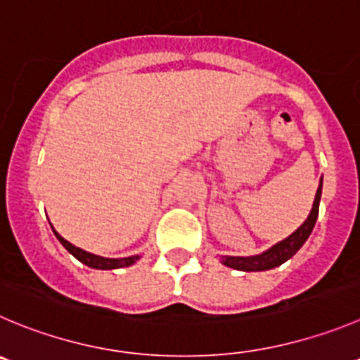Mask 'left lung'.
<instances>
[{"mask_svg": "<svg viewBox=\"0 0 360 360\" xmlns=\"http://www.w3.org/2000/svg\"><path fill=\"white\" fill-rule=\"evenodd\" d=\"M320 198H321V182L318 186L316 196H314L313 208H311L309 217L306 219L302 226L297 229L295 233L290 235L288 238H285L283 242L276 244L274 248H270L269 251L262 252L258 256H248V258H242V256H224L222 263L226 266H231V269L237 270H245V272H258V270H269L274 266H279L281 263H285L286 259L292 258L300 248H302L304 242L307 240V237L311 235L314 228V222L318 217V208H320Z\"/></svg>", "mask_w": 360, "mask_h": 360, "instance_id": "left-lung-1", "label": "left lung"}]
</instances>
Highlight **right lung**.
Listing matches in <instances>:
<instances>
[{
  "label": "right lung",
  "instance_id": "right-lung-1",
  "mask_svg": "<svg viewBox=\"0 0 360 360\" xmlns=\"http://www.w3.org/2000/svg\"><path fill=\"white\" fill-rule=\"evenodd\" d=\"M54 231V229H53ZM54 235H56L58 240L63 244V248L67 249L68 252H70L72 256H75V258L79 259L81 263H84V265L91 266V269H102V270H111V269H120V266H129L132 265V263L136 262V259H139V256H129V258H120V259H115V258H102V256H97V255H91V252H86L83 251V249L75 248V245H72L70 242L65 240L63 237H61L58 231H54Z\"/></svg>",
  "mask_w": 360,
  "mask_h": 360
}]
</instances>
